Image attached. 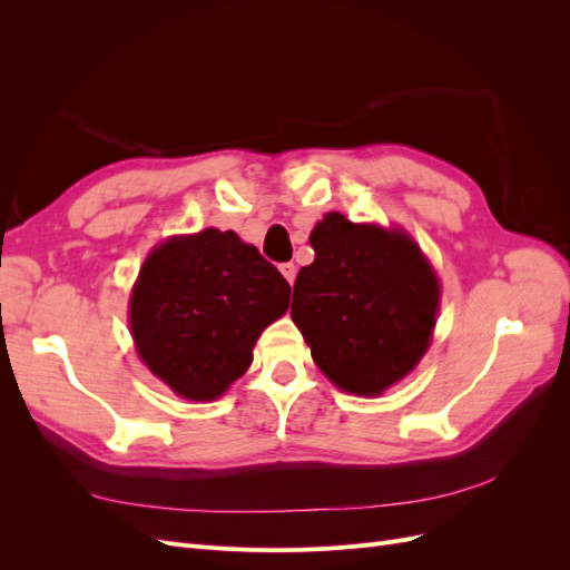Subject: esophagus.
Here are the masks:
<instances>
[{
  "mask_svg": "<svg viewBox=\"0 0 570 570\" xmlns=\"http://www.w3.org/2000/svg\"><path fill=\"white\" fill-rule=\"evenodd\" d=\"M281 273L285 275V281H287L289 285H295V278H297V266H295V264H292V262L281 264Z\"/></svg>",
  "mask_w": 570,
  "mask_h": 570,
  "instance_id": "34e87169",
  "label": "esophagus"
}]
</instances>
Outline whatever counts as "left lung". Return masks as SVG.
Here are the masks:
<instances>
[{"mask_svg": "<svg viewBox=\"0 0 570 570\" xmlns=\"http://www.w3.org/2000/svg\"><path fill=\"white\" fill-rule=\"evenodd\" d=\"M316 258L297 273L292 321L325 377L358 396L383 394L416 368L433 337L440 281L400 228L325 214Z\"/></svg>", "mask_w": 570, "mask_h": 570, "instance_id": "1", "label": "left lung"}]
</instances>
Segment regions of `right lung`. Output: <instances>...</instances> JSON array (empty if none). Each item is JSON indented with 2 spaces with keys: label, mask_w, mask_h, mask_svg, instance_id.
<instances>
[{
  "label": "right lung",
  "mask_w": 570,
  "mask_h": 570,
  "mask_svg": "<svg viewBox=\"0 0 570 570\" xmlns=\"http://www.w3.org/2000/svg\"><path fill=\"white\" fill-rule=\"evenodd\" d=\"M289 285L237 233L206 228L154 247L130 292L128 321L145 366L178 396L212 402L252 364Z\"/></svg>",
  "instance_id": "1"
}]
</instances>
